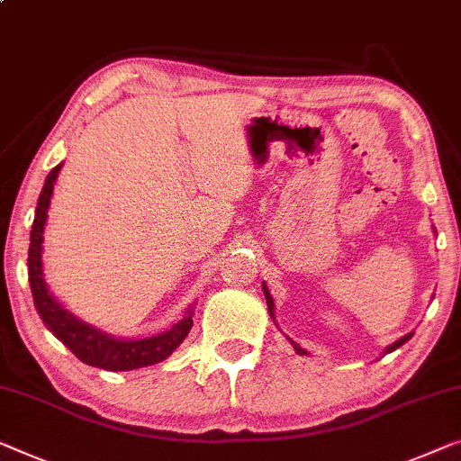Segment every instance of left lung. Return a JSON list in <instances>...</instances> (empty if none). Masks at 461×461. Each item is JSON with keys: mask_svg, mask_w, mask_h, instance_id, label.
Returning a JSON list of instances; mask_svg holds the SVG:
<instances>
[{"mask_svg": "<svg viewBox=\"0 0 461 461\" xmlns=\"http://www.w3.org/2000/svg\"><path fill=\"white\" fill-rule=\"evenodd\" d=\"M263 292H265V298H267V306H269V312H271V319L275 321V317H273V298H271V294H269V290H267V285H263ZM411 335H414V333H408V335H403V338L402 339H397L395 343H393V346H389L387 348V354L389 352H393V349H397V348H400V346H403V343H406L410 338H411ZM294 349H296V352L298 354H306L304 352V349H302L300 346H296V343H294Z\"/></svg>", "mask_w": 461, "mask_h": 461, "instance_id": "obj_1", "label": "left lung"}]
</instances>
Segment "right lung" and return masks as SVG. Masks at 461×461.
Masks as SVG:
<instances>
[{
    "label": "right lung",
    "mask_w": 461,
    "mask_h": 461,
    "mask_svg": "<svg viewBox=\"0 0 461 461\" xmlns=\"http://www.w3.org/2000/svg\"><path fill=\"white\" fill-rule=\"evenodd\" d=\"M61 165L51 169L47 176L45 186L41 190L37 211H34V221L31 230V246H29V284L37 308L39 317L43 319L45 327L58 338L70 352L88 366H97L105 370H134L157 364L167 358L174 349L180 346L192 327V312L184 314L169 331L147 339H115L101 333L86 322L78 321L66 308L55 300L43 281V269H41V249H43V228L50 209V198L53 194V184L58 177Z\"/></svg>",
    "instance_id": "add662e5"
}]
</instances>
